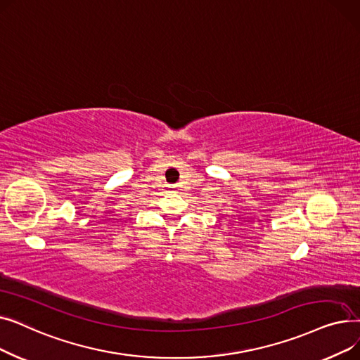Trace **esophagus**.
Masks as SVG:
<instances>
[{"label":"esophagus","mask_w":360,"mask_h":360,"mask_svg":"<svg viewBox=\"0 0 360 360\" xmlns=\"http://www.w3.org/2000/svg\"><path fill=\"white\" fill-rule=\"evenodd\" d=\"M176 188H178V185H175V184H172V185H169V190H170V191H175V190H176Z\"/></svg>","instance_id":"esophagus-1"}]
</instances>
